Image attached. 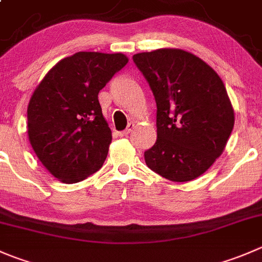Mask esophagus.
<instances>
[{
	"label": "esophagus",
	"instance_id": "obj_1",
	"mask_svg": "<svg viewBox=\"0 0 262 262\" xmlns=\"http://www.w3.org/2000/svg\"><path fill=\"white\" fill-rule=\"evenodd\" d=\"M133 129H134V124L133 123H130L128 125V128L125 129V130H123V132H120V133H119V136L120 137H126V136H129V134L132 133V132H133Z\"/></svg>",
	"mask_w": 262,
	"mask_h": 262
}]
</instances>
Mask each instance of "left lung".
<instances>
[{
  "label": "left lung",
  "instance_id": "8db88e82",
  "mask_svg": "<svg viewBox=\"0 0 262 262\" xmlns=\"http://www.w3.org/2000/svg\"><path fill=\"white\" fill-rule=\"evenodd\" d=\"M133 61L157 106L147 166L171 182L199 178L223 154L234 125L224 83L205 61L178 48L137 53Z\"/></svg>",
  "mask_w": 262,
  "mask_h": 262
}]
</instances>
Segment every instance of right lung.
<instances>
[{"label": "right lung", "mask_w": 262, "mask_h": 262, "mask_svg": "<svg viewBox=\"0 0 262 262\" xmlns=\"http://www.w3.org/2000/svg\"><path fill=\"white\" fill-rule=\"evenodd\" d=\"M128 62L123 53L77 52L46 74L28 106V136L39 161L63 183L102 167L111 130L98 93Z\"/></svg>", "instance_id": "add662e5"}]
</instances>
